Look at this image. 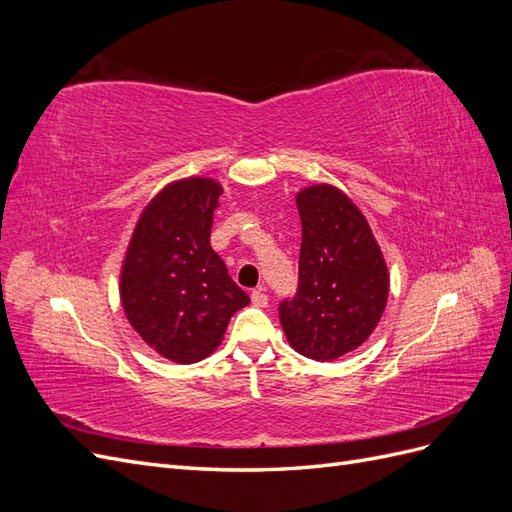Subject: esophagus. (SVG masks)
I'll return each mask as SVG.
<instances>
[{"label":"esophagus","mask_w":512,"mask_h":512,"mask_svg":"<svg viewBox=\"0 0 512 512\" xmlns=\"http://www.w3.org/2000/svg\"><path fill=\"white\" fill-rule=\"evenodd\" d=\"M252 303H254L256 307H267V305H269V297H267L265 288H256V290L252 292Z\"/></svg>","instance_id":"1"}]
</instances>
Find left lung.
I'll return each mask as SVG.
<instances>
[{
    "label": "left lung",
    "instance_id": "obj_1",
    "mask_svg": "<svg viewBox=\"0 0 512 512\" xmlns=\"http://www.w3.org/2000/svg\"><path fill=\"white\" fill-rule=\"evenodd\" d=\"M303 241L299 290L280 305L288 344L314 361L367 342L389 301L391 275L363 211L331 183L297 192Z\"/></svg>",
    "mask_w": 512,
    "mask_h": 512
}]
</instances>
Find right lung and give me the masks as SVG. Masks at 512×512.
<instances>
[{
    "mask_svg": "<svg viewBox=\"0 0 512 512\" xmlns=\"http://www.w3.org/2000/svg\"><path fill=\"white\" fill-rule=\"evenodd\" d=\"M224 188L211 177L170 181L141 211L119 271L130 327L164 359L190 365L222 344L250 297L209 243Z\"/></svg>",
    "mask_w": 512,
    "mask_h": 512,
    "instance_id": "1",
    "label": "right lung"
}]
</instances>
